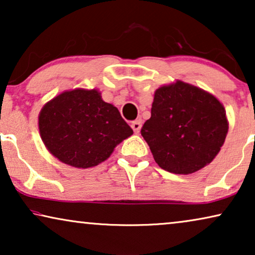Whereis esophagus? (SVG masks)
I'll use <instances>...</instances> for the list:
<instances>
[{
	"label": "esophagus",
	"mask_w": 255,
	"mask_h": 255,
	"mask_svg": "<svg viewBox=\"0 0 255 255\" xmlns=\"http://www.w3.org/2000/svg\"><path fill=\"white\" fill-rule=\"evenodd\" d=\"M131 127H132V128H133V131L135 132V133H138L141 128V120H137V121L132 122Z\"/></svg>",
	"instance_id": "esophagus-1"
}]
</instances>
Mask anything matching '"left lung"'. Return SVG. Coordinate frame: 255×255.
Instances as JSON below:
<instances>
[{"label":"left lung","instance_id":"8db88e82","mask_svg":"<svg viewBox=\"0 0 255 255\" xmlns=\"http://www.w3.org/2000/svg\"><path fill=\"white\" fill-rule=\"evenodd\" d=\"M228 130L225 109L214 95L176 81L155 90L140 132L162 169L191 174L215 159Z\"/></svg>","mask_w":255,"mask_h":255}]
</instances>
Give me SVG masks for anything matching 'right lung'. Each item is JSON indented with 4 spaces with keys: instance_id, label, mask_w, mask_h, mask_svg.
<instances>
[{
    "instance_id": "add662e5",
    "label": "right lung",
    "mask_w": 255,
    "mask_h": 255,
    "mask_svg": "<svg viewBox=\"0 0 255 255\" xmlns=\"http://www.w3.org/2000/svg\"><path fill=\"white\" fill-rule=\"evenodd\" d=\"M41 140L52 155L76 168L103 162L133 133L99 90L74 89L47 102L38 118Z\"/></svg>"
}]
</instances>
